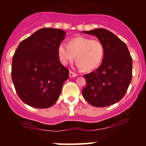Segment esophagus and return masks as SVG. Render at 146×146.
I'll list each match as a JSON object with an SVG mask.
<instances>
[{"instance_id":"esophagus-1","label":"esophagus","mask_w":146,"mask_h":146,"mask_svg":"<svg viewBox=\"0 0 146 146\" xmlns=\"http://www.w3.org/2000/svg\"><path fill=\"white\" fill-rule=\"evenodd\" d=\"M78 76V75L76 74V73H73V72L70 71V72H69V77H70V78L76 77V76Z\"/></svg>"}]
</instances>
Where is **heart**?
<instances>
[{
  "label": "heart",
  "instance_id": "b5f03b06",
  "mask_svg": "<svg viewBox=\"0 0 146 146\" xmlns=\"http://www.w3.org/2000/svg\"><path fill=\"white\" fill-rule=\"evenodd\" d=\"M57 51L63 65L66 66L76 57L79 68L85 71H91L97 68L102 61L104 48L98 39L79 36L69 40L68 45L60 44Z\"/></svg>",
  "mask_w": 146,
  "mask_h": 146
}]
</instances>
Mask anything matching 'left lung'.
Instances as JSON below:
<instances>
[{
	"mask_svg": "<svg viewBox=\"0 0 146 146\" xmlns=\"http://www.w3.org/2000/svg\"><path fill=\"white\" fill-rule=\"evenodd\" d=\"M82 33L97 36L104 48L100 66L84 76L87 83L82 90V96L94 107L112 105L123 98L132 79V58L127 46L103 28Z\"/></svg>",
	"mask_w": 146,
	"mask_h": 146,
	"instance_id": "obj_1",
	"label": "left lung"
}]
</instances>
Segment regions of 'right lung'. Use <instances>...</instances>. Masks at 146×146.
Wrapping results in <instances>:
<instances>
[{
  "instance_id": "add662e5",
  "label": "right lung",
  "mask_w": 146,
  "mask_h": 146,
  "mask_svg": "<svg viewBox=\"0 0 146 146\" xmlns=\"http://www.w3.org/2000/svg\"><path fill=\"white\" fill-rule=\"evenodd\" d=\"M66 32L42 28L20 42L13 57L12 80L23 102L48 108L58 100L69 70L58 58V45Z\"/></svg>"
}]
</instances>
